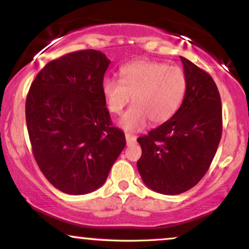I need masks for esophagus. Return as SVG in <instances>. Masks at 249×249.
<instances>
[{"instance_id":"34e87169","label":"esophagus","mask_w":249,"mask_h":249,"mask_svg":"<svg viewBox=\"0 0 249 249\" xmlns=\"http://www.w3.org/2000/svg\"><path fill=\"white\" fill-rule=\"evenodd\" d=\"M125 138H126L127 145H130V144H133V142H136L137 137L133 136V134H131V133H126V134H125Z\"/></svg>"}]
</instances>
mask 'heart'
Listing matches in <instances>:
<instances>
[{
    "mask_svg": "<svg viewBox=\"0 0 249 249\" xmlns=\"http://www.w3.org/2000/svg\"><path fill=\"white\" fill-rule=\"evenodd\" d=\"M121 79L105 78L102 93L108 112L119 115L128 103L134 104L122 117L126 131L142 130L150 119L161 124L177 112L186 93L184 71L174 65L137 59L119 70Z\"/></svg>",
    "mask_w": 249,
    "mask_h": 249,
    "instance_id": "1",
    "label": "heart"
}]
</instances>
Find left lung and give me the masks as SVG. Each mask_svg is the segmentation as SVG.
<instances>
[{
	"label": "left lung",
	"mask_w": 249,
	"mask_h": 249,
	"mask_svg": "<svg viewBox=\"0 0 249 249\" xmlns=\"http://www.w3.org/2000/svg\"><path fill=\"white\" fill-rule=\"evenodd\" d=\"M184 101L172 118L137 141L139 174L148 188L176 196L196 186L211 166L222 133L221 98L213 78L185 57Z\"/></svg>",
	"instance_id": "obj_1"
}]
</instances>
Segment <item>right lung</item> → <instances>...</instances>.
Wrapping results in <instances>:
<instances>
[{
    "instance_id": "add662e5",
    "label": "right lung",
    "mask_w": 249,
    "mask_h": 249,
    "mask_svg": "<svg viewBox=\"0 0 249 249\" xmlns=\"http://www.w3.org/2000/svg\"><path fill=\"white\" fill-rule=\"evenodd\" d=\"M108 64L101 51L67 53L48 63L28 92L25 121L34 158L50 184L67 194L101 187L126 145L102 93Z\"/></svg>"
}]
</instances>
